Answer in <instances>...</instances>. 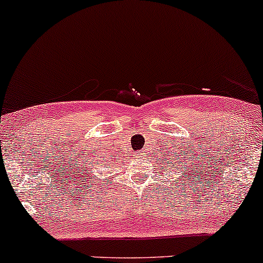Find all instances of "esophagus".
<instances>
[{"label":"esophagus","instance_id":"1","mask_svg":"<svg viewBox=\"0 0 263 263\" xmlns=\"http://www.w3.org/2000/svg\"><path fill=\"white\" fill-rule=\"evenodd\" d=\"M142 157H143V156H142L141 152L140 153H136V155H135V158L136 159H140V158H142Z\"/></svg>","mask_w":263,"mask_h":263}]
</instances>
